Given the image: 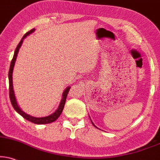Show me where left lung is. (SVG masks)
Returning <instances> with one entry per match:
<instances>
[{
  "label": "left lung",
  "instance_id": "obj_1",
  "mask_svg": "<svg viewBox=\"0 0 160 160\" xmlns=\"http://www.w3.org/2000/svg\"><path fill=\"white\" fill-rule=\"evenodd\" d=\"M89 118H90V117H89ZM90 120H91V118H90ZM91 122H92V125H94V127H96V128H98V127H97V126H96V125H95L94 124V122H92V120H91Z\"/></svg>",
  "mask_w": 160,
  "mask_h": 160
}]
</instances>
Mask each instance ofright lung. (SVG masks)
Instances as JSON below:
<instances>
[{"instance_id":"1","label":"right lung","mask_w":160,"mask_h":160,"mask_svg":"<svg viewBox=\"0 0 160 160\" xmlns=\"http://www.w3.org/2000/svg\"><path fill=\"white\" fill-rule=\"evenodd\" d=\"M35 29H32V30H30L29 32H26V33L24 35V36L22 38V39L20 43H18V45L16 48L15 53H14V56L12 60L11 61V64H10V68H9V98H10V101H11L12 105L13 108H15V110L17 112L18 114H21L22 117H23L24 119L27 120L29 122H32L35 124H38V125H42V124H48V123H51L53 122L54 121L57 120V119L60 117V115L61 114V113L63 110L64 106H65L66 103V98H67V94L68 92H69V89L71 87L68 86L67 88L64 90L63 93H62V99L61 101H60L59 106L57 110L54 112V113H52V114L48 115V116L46 117H32L31 115L26 114L23 111L21 110V108H20V106H18V102H17V100H16L15 95V92H14V89H13V82H12V74H13V69H14V66H15V63L16 61V59H17V56L18 54V52H19L20 48L23 43V40L27 37L28 35H29L30 34H32V32H35Z\"/></svg>"}]
</instances>
